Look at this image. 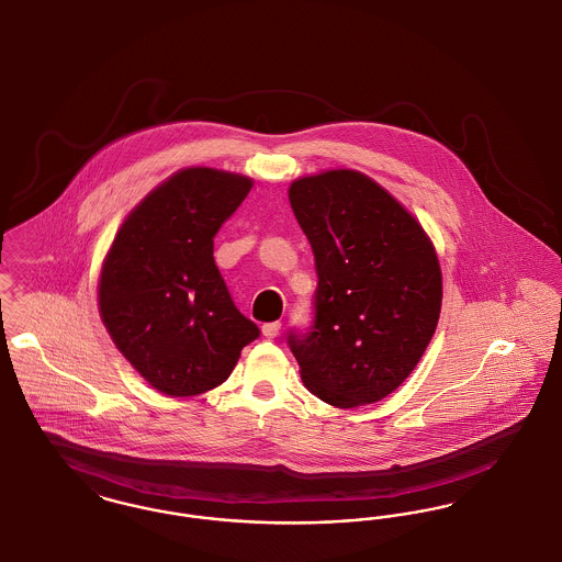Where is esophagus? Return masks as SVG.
Here are the masks:
<instances>
[{"label": "esophagus", "instance_id": "34e87169", "mask_svg": "<svg viewBox=\"0 0 562 562\" xmlns=\"http://www.w3.org/2000/svg\"><path fill=\"white\" fill-rule=\"evenodd\" d=\"M279 329H281V324L279 322H272V324L262 325V334L267 336V338H277L279 336Z\"/></svg>", "mask_w": 562, "mask_h": 562}]
</instances>
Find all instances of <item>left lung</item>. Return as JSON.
I'll use <instances>...</instances> for the list:
<instances>
[{
	"mask_svg": "<svg viewBox=\"0 0 562 562\" xmlns=\"http://www.w3.org/2000/svg\"><path fill=\"white\" fill-rule=\"evenodd\" d=\"M290 203L315 268V319L292 331L304 386L336 408L374 404L404 383L440 319L442 270L413 213L353 169L292 181Z\"/></svg>",
	"mask_w": 562,
	"mask_h": 562,
	"instance_id": "8db88e82",
	"label": "left lung"
}]
</instances>
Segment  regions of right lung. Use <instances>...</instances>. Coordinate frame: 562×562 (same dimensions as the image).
<instances>
[{
    "instance_id": "obj_1",
    "label": "right lung",
    "mask_w": 562,
    "mask_h": 562,
    "mask_svg": "<svg viewBox=\"0 0 562 562\" xmlns=\"http://www.w3.org/2000/svg\"><path fill=\"white\" fill-rule=\"evenodd\" d=\"M251 186L220 169H181L126 215L103 260L101 322L165 395L190 397L224 383L243 347L260 336L213 260V237Z\"/></svg>"
}]
</instances>
